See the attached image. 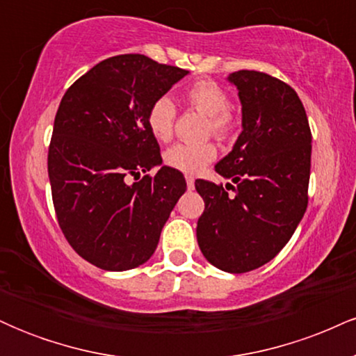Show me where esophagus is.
<instances>
[{"label":"esophagus","mask_w":356,"mask_h":356,"mask_svg":"<svg viewBox=\"0 0 356 356\" xmlns=\"http://www.w3.org/2000/svg\"><path fill=\"white\" fill-rule=\"evenodd\" d=\"M186 182H187V189L189 191L194 189V177H192V175H189V174L186 175Z\"/></svg>","instance_id":"1"}]
</instances>
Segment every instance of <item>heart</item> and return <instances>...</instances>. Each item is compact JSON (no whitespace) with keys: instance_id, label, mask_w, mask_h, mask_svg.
I'll list each match as a JSON object with an SVG mask.
<instances>
[{"instance_id":"heart-1","label":"heart","mask_w":356,"mask_h":356,"mask_svg":"<svg viewBox=\"0 0 356 356\" xmlns=\"http://www.w3.org/2000/svg\"><path fill=\"white\" fill-rule=\"evenodd\" d=\"M184 100L192 108L207 115V132L218 138H226L234 125V117L229 110V95L212 80H199L184 92ZM175 105L169 97H159L147 112V127L159 142H169L174 134ZM218 155L214 144H175L165 150L164 161L172 169L195 174L202 170Z\"/></svg>"}]
</instances>
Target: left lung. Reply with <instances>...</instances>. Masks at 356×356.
I'll return each instance as SVG.
<instances>
[{
  "instance_id": "1",
  "label": "left lung",
  "mask_w": 356,
  "mask_h": 356,
  "mask_svg": "<svg viewBox=\"0 0 356 356\" xmlns=\"http://www.w3.org/2000/svg\"><path fill=\"white\" fill-rule=\"evenodd\" d=\"M227 80L238 88L243 132L216 172L234 182L197 179L206 204L197 243L212 266L248 273L286 246L308 206L312 130L298 93L263 72L239 70Z\"/></svg>"
}]
</instances>
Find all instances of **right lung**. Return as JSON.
Instances as JSON below:
<instances>
[{
    "label": "right lung",
    "instance_id": "add662e5",
    "mask_svg": "<svg viewBox=\"0 0 356 356\" xmlns=\"http://www.w3.org/2000/svg\"><path fill=\"white\" fill-rule=\"evenodd\" d=\"M187 73L145 55H117L60 102L48 149L53 206L65 238L93 266L127 271L149 261L186 192L182 172L161 165L147 112ZM157 165V175L146 174Z\"/></svg>",
    "mask_w": 356,
    "mask_h": 356
}]
</instances>
